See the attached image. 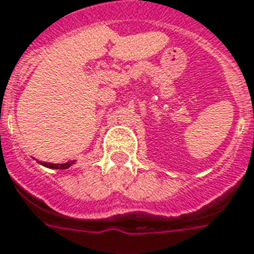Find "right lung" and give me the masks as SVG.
<instances>
[{"label": "right lung", "instance_id": "1", "mask_svg": "<svg viewBox=\"0 0 254 254\" xmlns=\"http://www.w3.org/2000/svg\"><path fill=\"white\" fill-rule=\"evenodd\" d=\"M73 162H67V163H62V165H59V163H47V162H41V165H43V166L46 167H50V169H68L71 165H72Z\"/></svg>", "mask_w": 254, "mask_h": 254}]
</instances>
